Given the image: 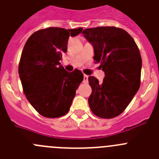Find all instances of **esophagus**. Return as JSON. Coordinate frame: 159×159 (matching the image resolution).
Listing matches in <instances>:
<instances>
[{
	"label": "esophagus",
	"instance_id": "esophagus-1",
	"mask_svg": "<svg viewBox=\"0 0 159 159\" xmlns=\"http://www.w3.org/2000/svg\"><path fill=\"white\" fill-rule=\"evenodd\" d=\"M84 84H87V83H88V75H84Z\"/></svg>",
	"mask_w": 159,
	"mask_h": 159
}]
</instances>
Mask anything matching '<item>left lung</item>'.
<instances>
[{"label": "left lung", "mask_w": 159, "mask_h": 159, "mask_svg": "<svg viewBox=\"0 0 159 159\" xmlns=\"http://www.w3.org/2000/svg\"><path fill=\"white\" fill-rule=\"evenodd\" d=\"M82 33L93 45V59L105 75L102 82L89 76V106L100 118L116 117L140 88L142 59L138 47L127 32L117 27L86 29Z\"/></svg>", "instance_id": "1"}]
</instances>
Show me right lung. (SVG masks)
Segmentation results:
<instances>
[{
    "label": "right lung",
    "instance_id": "1",
    "mask_svg": "<svg viewBox=\"0 0 159 159\" xmlns=\"http://www.w3.org/2000/svg\"><path fill=\"white\" fill-rule=\"evenodd\" d=\"M82 30L43 29L33 33L24 46L19 66L23 92L32 106L44 117L65 116L84 80L81 71L69 72L60 63L67 51L69 37H75Z\"/></svg>",
    "mask_w": 159,
    "mask_h": 159
}]
</instances>
